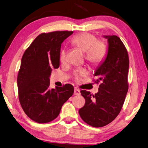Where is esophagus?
<instances>
[{
    "label": "esophagus",
    "mask_w": 148,
    "mask_h": 148,
    "mask_svg": "<svg viewBox=\"0 0 148 148\" xmlns=\"http://www.w3.org/2000/svg\"><path fill=\"white\" fill-rule=\"evenodd\" d=\"M74 94L75 95H80L81 94V92H80V90L77 88H75Z\"/></svg>",
    "instance_id": "esophagus-1"
}]
</instances>
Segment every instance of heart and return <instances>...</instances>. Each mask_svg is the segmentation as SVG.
I'll return each instance as SVG.
<instances>
[{
	"label": "heart",
	"instance_id": "obj_1",
	"mask_svg": "<svg viewBox=\"0 0 148 148\" xmlns=\"http://www.w3.org/2000/svg\"><path fill=\"white\" fill-rule=\"evenodd\" d=\"M71 43L76 47L85 52L86 61L92 64H99L102 62L108 53L107 43L103 39H96L92 34L81 33L75 36L71 39ZM59 59L62 64H65L67 60V52L65 49L61 50ZM88 73L86 69H76L73 72L74 78L79 81L81 77L85 76Z\"/></svg>",
	"mask_w": 148,
	"mask_h": 148
}]
</instances>
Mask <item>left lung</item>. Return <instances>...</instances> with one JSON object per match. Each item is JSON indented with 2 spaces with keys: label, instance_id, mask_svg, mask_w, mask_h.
Segmentation results:
<instances>
[{
  "label": "left lung",
  "instance_id": "obj_1",
  "mask_svg": "<svg viewBox=\"0 0 148 148\" xmlns=\"http://www.w3.org/2000/svg\"><path fill=\"white\" fill-rule=\"evenodd\" d=\"M108 40L105 61L94 76V83H100L95 94L81 90L85 104L79 111L82 119L93 127H102L112 122L119 114L129 89L128 72L129 58L127 48L116 35L104 36Z\"/></svg>",
  "mask_w": 148,
  "mask_h": 148
}]
</instances>
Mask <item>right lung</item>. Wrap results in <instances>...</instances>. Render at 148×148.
<instances>
[{
  "label": "right lung",
  "mask_w": 148,
  "mask_h": 148,
  "mask_svg": "<svg viewBox=\"0 0 148 148\" xmlns=\"http://www.w3.org/2000/svg\"><path fill=\"white\" fill-rule=\"evenodd\" d=\"M73 33L56 31L38 35L21 58L18 71L19 100L25 114L34 121L47 123L60 114L62 107L74 92L73 85L50 89L52 69L60 66L61 44Z\"/></svg>",
  "instance_id": "right-lung-1"
}]
</instances>
